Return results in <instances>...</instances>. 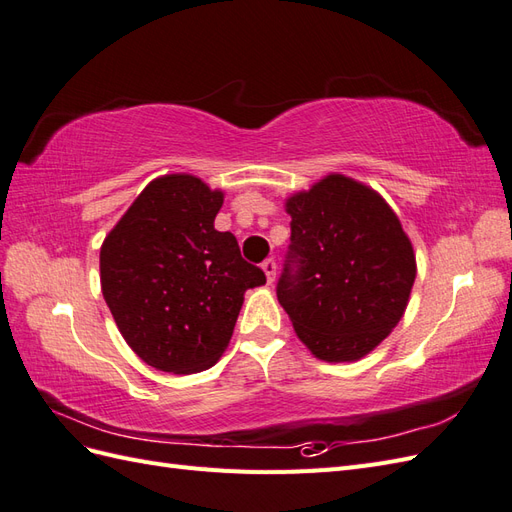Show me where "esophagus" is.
<instances>
[{
  "instance_id": "esophagus-1",
  "label": "esophagus",
  "mask_w": 512,
  "mask_h": 512,
  "mask_svg": "<svg viewBox=\"0 0 512 512\" xmlns=\"http://www.w3.org/2000/svg\"><path fill=\"white\" fill-rule=\"evenodd\" d=\"M262 271H265V275H267V282L271 284V282L275 280V271H277L275 260H273V258H267L265 262H262Z\"/></svg>"
}]
</instances>
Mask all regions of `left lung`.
<instances>
[{
	"label": "left lung",
	"mask_w": 512,
	"mask_h": 512,
	"mask_svg": "<svg viewBox=\"0 0 512 512\" xmlns=\"http://www.w3.org/2000/svg\"><path fill=\"white\" fill-rule=\"evenodd\" d=\"M286 211L290 245L277 299L318 359L359 361L406 312L412 243L386 200L344 175L290 196Z\"/></svg>",
	"instance_id": "8db88e82"
}]
</instances>
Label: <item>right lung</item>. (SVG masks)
Masks as SVG:
<instances>
[{
    "mask_svg": "<svg viewBox=\"0 0 512 512\" xmlns=\"http://www.w3.org/2000/svg\"><path fill=\"white\" fill-rule=\"evenodd\" d=\"M224 203L194 175L153 179L100 250L104 301L128 346L168 374L218 363L243 305L267 282L232 232L215 230Z\"/></svg>",
    "mask_w": 512,
    "mask_h": 512,
    "instance_id": "obj_1",
    "label": "right lung"
}]
</instances>
